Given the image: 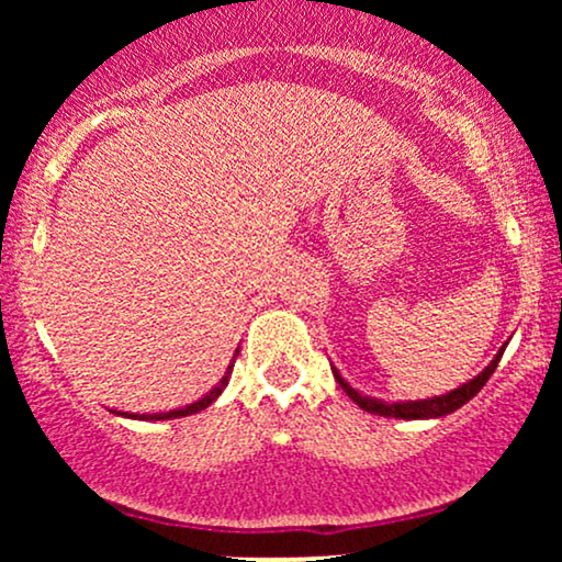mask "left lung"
Here are the masks:
<instances>
[{"label": "left lung", "mask_w": 562, "mask_h": 562, "mask_svg": "<svg viewBox=\"0 0 562 562\" xmlns=\"http://www.w3.org/2000/svg\"><path fill=\"white\" fill-rule=\"evenodd\" d=\"M502 353H505V346L499 348V353H496L492 362H488V367H483V372H479L473 380H468V383H462L460 389L441 393V396H434V398H417V402H393L391 404V402H383V398L364 396V393L351 389V385L346 383L344 375H340L335 367H333V375L340 383V389L348 393V398H353L357 406H362L364 412H372V415H380V417H396V420H434V417H443V415H449V412L460 409L462 404H468L470 398H473L475 393L486 385V380L492 378L496 364H499Z\"/></svg>", "instance_id": "left-lung-1"}]
</instances>
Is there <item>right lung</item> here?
<instances>
[{
	"label": "right lung",
	"mask_w": 562,
	"mask_h": 562,
	"mask_svg": "<svg viewBox=\"0 0 562 562\" xmlns=\"http://www.w3.org/2000/svg\"><path fill=\"white\" fill-rule=\"evenodd\" d=\"M237 351H240V348H237ZM235 357H237V353H235ZM232 367H235V364L229 362L227 372H224V378L218 380V383L214 385V389H211L209 393H205L203 398H198V402H192V404L182 406V409H171V412H153V415H128V412H115V409H113V415H121V417H132V420H171V417H187V415H195V412L205 409V406H211V404L216 402L218 396H222V391L227 389V383H229Z\"/></svg>",
	"instance_id": "right-lung-1"
}]
</instances>
